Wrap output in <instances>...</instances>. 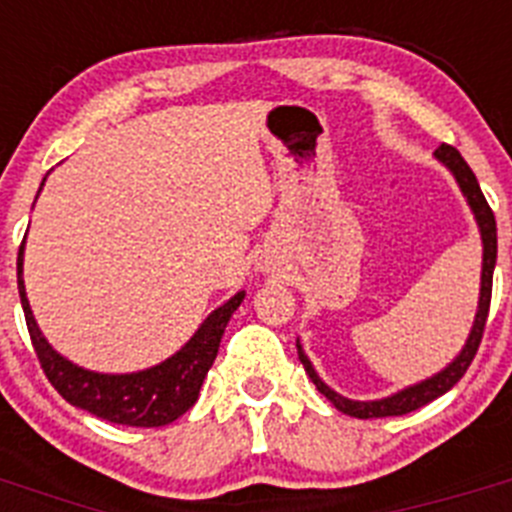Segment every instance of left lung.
<instances>
[{
	"label": "left lung",
	"mask_w": 512,
	"mask_h": 512,
	"mask_svg": "<svg viewBox=\"0 0 512 512\" xmlns=\"http://www.w3.org/2000/svg\"><path fill=\"white\" fill-rule=\"evenodd\" d=\"M436 158L454 171L461 192H464L469 207L474 210L479 233H482V243H485V259H482V289H479V310H477V318H474V328L467 338V346L461 348V354L456 356V359L443 369V372H438L436 377L431 379H425V382L415 384V387L397 392V395L384 397V400H374V402H356V400H346V397L336 395V392L330 390L328 384L318 377V372L312 369L310 359L302 354V346L300 341H297V354H300L302 366H305V372L310 374L312 384L318 387L320 395L328 397V400L341 410V413L354 415V418L366 420V418H387V415H405L423 408V405L433 402L436 397L446 395V392H449L451 387H454L464 374H467L469 364H472L474 356H477V348L479 343H482V336H485V325H487V315H490V300H492V271H495V261H497L495 212H492V207L487 205L485 194H482V189H479L474 171L469 169V164L461 158V153L456 151L454 146L441 143V146L436 148Z\"/></svg>",
	"instance_id": "8db88e82"
}]
</instances>
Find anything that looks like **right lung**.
I'll return each instance as SVG.
<instances>
[{"label":"right lung","mask_w":512,"mask_h":512,"mask_svg":"<svg viewBox=\"0 0 512 512\" xmlns=\"http://www.w3.org/2000/svg\"><path fill=\"white\" fill-rule=\"evenodd\" d=\"M22 248H25V241L17 253V289H20L22 310H25V323L45 377L63 400L102 420L135 425V428H158L192 408L217 356L225 325L246 297L243 292L230 297L223 307H217L200 325V330L189 338L187 346L176 351L164 364L135 374H97L56 354L40 333L33 310L27 305L25 282H22Z\"/></svg>","instance_id":"add662e5"}]
</instances>
